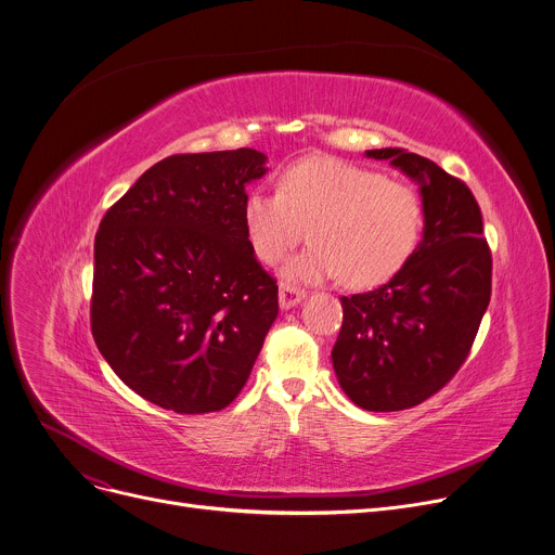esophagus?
<instances>
[{
  "label": "esophagus",
  "instance_id": "esophagus-1",
  "mask_svg": "<svg viewBox=\"0 0 555 555\" xmlns=\"http://www.w3.org/2000/svg\"><path fill=\"white\" fill-rule=\"evenodd\" d=\"M304 298H306V289H300V287H296L292 283H281V287H279V304H281L283 310L294 308Z\"/></svg>",
  "mask_w": 555,
  "mask_h": 555
}]
</instances>
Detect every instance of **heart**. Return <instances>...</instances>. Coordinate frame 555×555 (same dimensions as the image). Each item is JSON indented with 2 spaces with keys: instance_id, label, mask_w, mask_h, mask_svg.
I'll use <instances>...</instances> for the list:
<instances>
[{
  "instance_id": "heart-1",
  "label": "heart",
  "mask_w": 555,
  "mask_h": 555,
  "mask_svg": "<svg viewBox=\"0 0 555 555\" xmlns=\"http://www.w3.org/2000/svg\"><path fill=\"white\" fill-rule=\"evenodd\" d=\"M243 225L255 255L281 263L304 241L283 274L292 281L340 276L349 287H372L391 279L416 251L425 206L405 183L336 157L292 164L279 190L251 188L243 201Z\"/></svg>"
}]
</instances>
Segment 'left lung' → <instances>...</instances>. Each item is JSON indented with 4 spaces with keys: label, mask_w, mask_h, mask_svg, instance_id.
Here are the masks:
<instances>
[{
    "label": "left lung",
    "mask_w": 555,
    "mask_h": 555,
    "mask_svg": "<svg viewBox=\"0 0 555 555\" xmlns=\"http://www.w3.org/2000/svg\"><path fill=\"white\" fill-rule=\"evenodd\" d=\"M421 183L425 230L385 285L340 296L332 363L367 412H400L440 391L467 361L491 298V249L478 201L459 177L400 147L367 150Z\"/></svg>",
    "instance_id": "8db88e82"
}]
</instances>
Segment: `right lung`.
<instances>
[{
	"mask_svg": "<svg viewBox=\"0 0 555 555\" xmlns=\"http://www.w3.org/2000/svg\"><path fill=\"white\" fill-rule=\"evenodd\" d=\"M251 147L145 170L94 236L90 330L113 372L177 414L228 408L279 314V285L243 225Z\"/></svg>",
	"mask_w": 555,
	"mask_h": 555,
	"instance_id": "obj_1",
	"label": "right lung"
}]
</instances>
